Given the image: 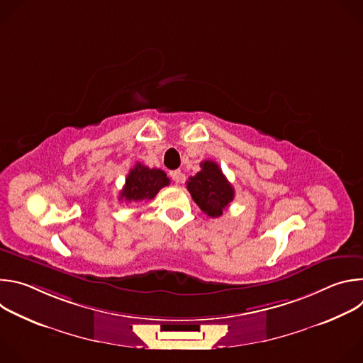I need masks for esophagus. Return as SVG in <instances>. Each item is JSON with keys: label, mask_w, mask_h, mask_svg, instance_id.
<instances>
[{"label": "esophagus", "mask_w": 363, "mask_h": 363, "mask_svg": "<svg viewBox=\"0 0 363 363\" xmlns=\"http://www.w3.org/2000/svg\"><path fill=\"white\" fill-rule=\"evenodd\" d=\"M169 177H171V179H172L175 184H178V182L182 179V172H181L179 169H175V171H171V172H169Z\"/></svg>", "instance_id": "esophagus-1"}]
</instances>
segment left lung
Listing matches in <instances>:
<instances>
[{"instance_id":"left-lung-1","label":"left lung","mask_w":363,"mask_h":363,"mask_svg":"<svg viewBox=\"0 0 363 363\" xmlns=\"http://www.w3.org/2000/svg\"><path fill=\"white\" fill-rule=\"evenodd\" d=\"M186 188L201 211L213 218L221 217L234 199L233 185L214 161L201 162V171L188 179Z\"/></svg>"}]
</instances>
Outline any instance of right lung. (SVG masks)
<instances>
[{"mask_svg":"<svg viewBox=\"0 0 363 363\" xmlns=\"http://www.w3.org/2000/svg\"><path fill=\"white\" fill-rule=\"evenodd\" d=\"M169 185V178L162 169L147 168L136 164L126 177L125 185L119 194L121 201L140 202L157 196L161 188Z\"/></svg>","mask_w":363,"mask_h":363,"instance_id":"add662e5","label":"right lung"}]
</instances>
